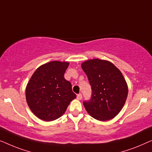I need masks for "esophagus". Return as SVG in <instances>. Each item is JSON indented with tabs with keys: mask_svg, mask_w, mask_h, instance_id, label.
<instances>
[{
	"mask_svg": "<svg viewBox=\"0 0 152 152\" xmlns=\"http://www.w3.org/2000/svg\"><path fill=\"white\" fill-rule=\"evenodd\" d=\"M77 99L78 100L82 99V94H79L77 95Z\"/></svg>",
	"mask_w": 152,
	"mask_h": 152,
	"instance_id": "esophagus-1",
	"label": "esophagus"
}]
</instances>
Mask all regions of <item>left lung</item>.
<instances>
[{
  "instance_id": "obj_1",
  "label": "left lung",
  "mask_w": 152,
  "mask_h": 152,
  "mask_svg": "<svg viewBox=\"0 0 152 152\" xmlns=\"http://www.w3.org/2000/svg\"><path fill=\"white\" fill-rule=\"evenodd\" d=\"M91 87V98L83 102L94 118L106 121L114 118L127 100L128 87L121 72L111 62L98 58L81 64Z\"/></svg>"
}]
</instances>
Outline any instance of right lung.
<instances>
[{
    "mask_svg": "<svg viewBox=\"0 0 152 152\" xmlns=\"http://www.w3.org/2000/svg\"><path fill=\"white\" fill-rule=\"evenodd\" d=\"M69 65V62H49L40 65L31 76L25 96L29 109L38 118L52 121L60 118L76 98L71 83L64 78Z\"/></svg>",
    "mask_w": 152,
    "mask_h": 152,
    "instance_id": "obj_1",
    "label": "right lung"
}]
</instances>
